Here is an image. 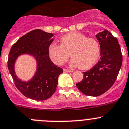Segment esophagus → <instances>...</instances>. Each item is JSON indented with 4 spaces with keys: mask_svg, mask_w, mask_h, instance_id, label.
Wrapping results in <instances>:
<instances>
[{
    "mask_svg": "<svg viewBox=\"0 0 129 129\" xmlns=\"http://www.w3.org/2000/svg\"><path fill=\"white\" fill-rule=\"evenodd\" d=\"M63 73H72L73 72V70L71 69H63Z\"/></svg>",
    "mask_w": 129,
    "mask_h": 129,
    "instance_id": "34e87169",
    "label": "esophagus"
}]
</instances>
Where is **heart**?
Masks as SVG:
<instances>
[{
	"instance_id": "obj_1",
	"label": "heart",
	"mask_w": 129,
	"mask_h": 129,
	"mask_svg": "<svg viewBox=\"0 0 129 129\" xmlns=\"http://www.w3.org/2000/svg\"><path fill=\"white\" fill-rule=\"evenodd\" d=\"M60 41V44L53 43L48 48L50 58L57 65L63 64L71 55V66L88 69L100 56V44L95 38L79 32H71L62 36Z\"/></svg>"
}]
</instances>
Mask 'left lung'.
<instances>
[{"instance_id": "obj_1", "label": "left lung", "mask_w": 129, "mask_h": 129, "mask_svg": "<svg viewBox=\"0 0 129 129\" xmlns=\"http://www.w3.org/2000/svg\"><path fill=\"white\" fill-rule=\"evenodd\" d=\"M101 48V58L90 70L83 73V79L76 86L83 94L97 97L114 84L122 64V55L116 37L108 30L96 35Z\"/></svg>"}]
</instances>
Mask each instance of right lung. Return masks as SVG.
<instances>
[{"mask_svg": "<svg viewBox=\"0 0 129 129\" xmlns=\"http://www.w3.org/2000/svg\"><path fill=\"white\" fill-rule=\"evenodd\" d=\"M53 34L40 29L30 31L20 37L13 45L9 53L8 67L16 86L25 97L36 101H44L55 93L59 75L63 69L54 64L49 57L48 48L53 41ZM27 54L37 62L35 76L28 82L16 76L14 65L19 56Z\"/></svg>", "mask_w": 129, "mask_h": 129, "instance_id": "right-lung-1", "label": "right lung"}]
</instances>
